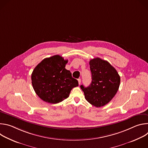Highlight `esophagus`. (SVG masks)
<instances>
[{
	"instance_id": "obj_1",
	"label": "esophagus",
	"mask_w": 148,
	"mask_h": 148,
	"mask_svg": "<svg viewBox=\"0 0 148 148\" xmlns=\"http://www.w3.org/2000/svg\"><path fill=\"white\" fill-rule=\"evenodd\" d=\"M78 84H79V85H80V84H81V79H80V78H78Z\"/></svg>"
}]
</instances>
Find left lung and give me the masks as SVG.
I'll return each mask as SVG.
<instances>
[{"label":"left lung","mask_w":148,"mask_h":148,"mask_svg":"<svg viewBox=\"0 0 148 148\" xmlns=\"http://www.w3.org/2000/svg\"><path fill=\"white\" fill-rule=\"evenodd\" d=\"M92 81L87 87L80 86L86 99L95 107L107 104L116 94L120 85V76L110 63L100 58L90 61Z\"/></svg>","instance_id":"left-lung-1"}]
</instances>
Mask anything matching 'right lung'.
Masks as SVG:
<instances>
[{
	"mask_svg": "<svg viewBox=\"0 0 148 148\" xmlns=\"http://www.w3.org/2000/svg\"><path fill=\"white\" fill-rule=\"evenodd\" d=\"M67 60L59 55L46 58L34 68L32 83L36 94L44 101L59 103L69 97L71 90L78 86V81L65 69Z\"/></svg>",
	"mask_w": 148,
	"mask_h": 148,
	"instance_id": "obj_1",
	"label": "right lung"
}]
</instances>
